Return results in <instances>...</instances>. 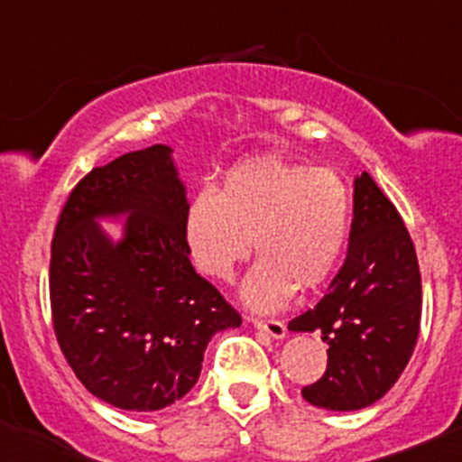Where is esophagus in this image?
Wrapping results in <instances>:
<instances>
[{
	"mask_svg": "<svg viewBox=\"0 0 462 462\" xmlns=\"http://www.w3.org/2000/svg\"><path fill=\"white\" fill-rule=\"evenodd\" d=\"M254 328L261 330V333L270 335L274 339H282L286 335V324L282 319H261V318H253Z\"/></svg>",
	"mask_w": 462,
	"mask_h": 462,
	"instance_id": "34e87169",
	"label": "esophagus"
}]
</instances>
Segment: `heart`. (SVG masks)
<instances>
[{
	"mask_svg": "<svg viewBox=\"0 0 462 462\" xmlns=\"http://www.w3.org/2000/svg\"><path fill=\"white\" fill-rule=\"evenodd\" d=\"M348 185L328 167L257 158L235 167L214 189L185 208L189 259L209 279L232 282L254 250L261 257L245 282L253 309H279L295 286H319L335 270L351 232Z\"/></svg>",
	"mask_w": 462,
	"mask_h": 462,
	"instance_id": "obj_1",
	"label": "heart"
}]
</instances>
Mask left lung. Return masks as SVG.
Masks as SVG:
<instances>
[{"label":"left lung","instance_id":"left-lung-1","mask_svg":"<svg viewBox=\"0 0 462 462\" xmlns=\"http://www.w3.org/2000/svg\"><path fill=\"white\" fill-rule=\"evenodd\" d=\"M422 310L416 248L395 205L369 174L356 179L348 254L315 309L288 321L328 344L324 375L301 395L315 407L356 411L380 400L411 357Z\"/></svg>","mask_w":462,"mask_h":462}]
</instances>
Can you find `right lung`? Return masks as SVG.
I'll return each instance as SVG.
<instances>
[{
  "mask_svg": "<svg viewBox=\"0 0 462 462\" xmlns=\"http://www.w3.org/2000/svg\"><path fill=\"white\" fill-rule=\"evenodd\" d=\"M167 144L93 167L69 194L51 241V318L60 348L96 398L158 411L201 375L217 330L241 315L194 270L183 236L185 188ZM129 213L114 246L92 221Z\"/></svg>",
  "mask_w": 462,
  "mask_h": 462,
  "instance_id": "1",
  "label": "right lung"
}]
</instances>
